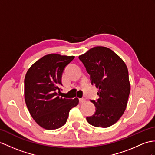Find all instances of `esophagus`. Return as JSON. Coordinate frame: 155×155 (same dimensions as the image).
<instances>
[{
	"label": "esophagus",
	"mask_w": 155,
	"mask_h": 155,
	"mask_svg": "<svg viewBox=\"0 0 155 155\" xmlns=\"http://www.w3.org/2000/svg\"><path fill=\"white\" fill-rule=\"evenodd\" d=\"M85 102V99H80V103L82 104V103H84Z\"/></svg>",
	"instance_id": "obj_1"
}]
</instances>
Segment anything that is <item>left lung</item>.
Masks as SVG:
<instances>
[{
  "instance_id": "obj_1",
  "label": "left lung",
  "mask_w": 155,
  "mask_h": 155,
  "mask_svg": "<svg viewBox=\"0 0 155 155\" xmlns=\"http://www.w3.org/2000/svg\"><path fill=\"white\" fill-rule=\"evenodd\" d=\"M79 58L90 75L91 84L99 89V99L91 101L96 111L87 117V121L97 127H110L121 118L127 106L130 93L127 68L118 55L104 47L91 48Z\"/></svg>"
}]
</instances>
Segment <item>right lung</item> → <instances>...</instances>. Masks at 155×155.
Instances as JSON below:
<instances>
[{
    "mask_svg": "<svg viewBox=\"0 0 155 155\" xmlns=\"http://www.w3.org/2000/svg\"><path fill=\"white\" fill-rule=\"evenodd\" d=\"M74 56L49 54L29 68L24 80L25 101L30 114L44 129L56 130L64 125L69 112L79 103L78 98L60 97L62 74Z\"/></svg>",
    "mask_w": 155,
    "mask_h": 155,
    "instance_id": "obj_1",
    "label": "right lung"
}]
</instances>
